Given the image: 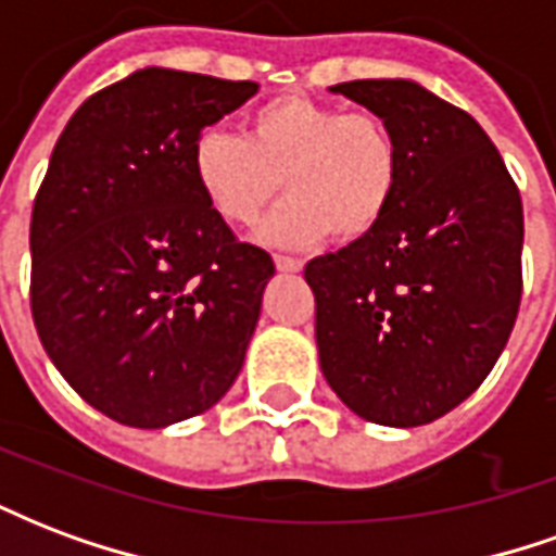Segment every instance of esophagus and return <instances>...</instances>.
<instances>
[{"label": "esophagus", "instance_id": "obj_1", "mask_svg": "<svg viewBox=\"0 0 556 556\" xmlns=\"http://www.w3.org/2000/svg\"><path fill=\"white\" fill-rule=\"evenodd\" d=\"M274 265L282 274H298V270H303L301 258H291V255H274Z\"/></svg>", "mask_w": 556, "mask_h": 556}]
</instances>
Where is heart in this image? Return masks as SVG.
<instances>
[{"label": "heart", "mask_w": 556, "mask_h": 556, "mask_svg": "<svg viewBox=\"0 0 556 556\" xmlns=\"http://www.w3.org/2000/svg\"><path fill=\"white\" fill-rule=\"evenodd\" d=\"M190 175L202 202L235 229L255 226L282 184L289 202L262 229L274 247H313L327 235L351 243L378 229L396 202L402 148L375 113L282 94L255 106L243 137L202 130Z\"/></svg>", "instance_id": "1"}]
</instances>
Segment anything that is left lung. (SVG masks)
<instances>
[{
  "label": "left lung",
  "mask_w": 556,
  "mask_h": 556,
  "mask_svg": "<svg viewBox=\"0 0 556 556\" xmlns=\"http://www.w3.org/2000/svg\"><path fill=\"white\" fill-rule=\"evenodd\" d=\"M330 91L396 134L402 184L384 223L303 277L327 384L378 426H426L494 369L521 303L525 211L473 115L410 79Z\"/></svg>",
  "instance_id": "8db88e82"
}]
</instances>
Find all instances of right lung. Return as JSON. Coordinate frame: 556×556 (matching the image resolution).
Instances as JSON below:
<instances>
[{
	"label": "right lung",
	"instance_id": "1",
	"mask_svg": "<svg viewBox=\"0 0 556 556\" xmlns=\"http://www.w3.org/2000/svg\"><path fill=\"white\" fill-rule=\"evenodd\" d=\"M258 86L146 67L71 115L31 207V318L67 384L163 429L226 396L274 258L202 202L190 148Z\"/></svg>",
	"mask_w": 556,
	"mask_h": 556
}]
</instances>
